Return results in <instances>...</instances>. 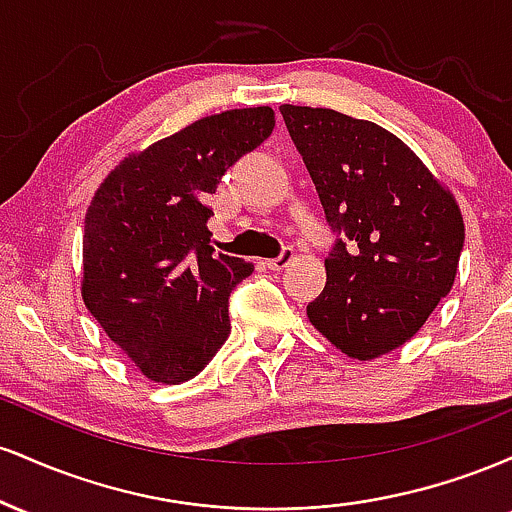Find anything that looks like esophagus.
Returning <instances> with one entry per match:
<instances>
[{"instance_id":"1","label":"esophagus","mask_w":512,"mask_h":512,"mask_svg":"<svg viewBox=\"0 0 512 512\" xmlns=\"http://www.w3.org/2000/svg\"><path fill=\"white\" fill-rule=\"evenodd\" d=\"M293 257H296V252H293L291 245H286V248L279 252V257H274V260H267L264 264H267L269 269H274V272H279V269L289 267V264L293 262Z\"/></svg>"}]
</instances>
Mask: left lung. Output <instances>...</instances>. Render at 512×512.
<instances>
[{
  "instance_id": "left-lung-1",
  "label": "left lung",
  "mask_w": 512,
  "mask_h": 512,
  "mask_svg": "<svg viewBox=\"0 0 512 512\" xmlns=\"http://www.w3.org/2000/svg\"><path fill=\"white\" fill-rule=\"evenodd\" d=\"M279 110L337 236L310 322L358 361L390 354L452 289L464 245L460 207L375 122L330 108Z\"/></svg>"
}]
</instances>
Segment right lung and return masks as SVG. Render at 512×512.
I'll use <instances>...</instances> for the list:
<instances>
[{
    "label": "right lung",
    "mask_w": 512,
    "mask_h": 512,
    "mask_svg": "<svg viewBox=\"0 0 512 512\" xmlns=\"http://www.w3.org/2000/svg\"><path fill=\"white\" fill-rule=\"evenodd\" d=\"M274 129V110L202 117L125 158L84 226L86 308L146 378H195L231 334L228 298L255 264L209 245L204 197Z\"/></svg>",
    "instance_id": "1"
}]
</instances>
